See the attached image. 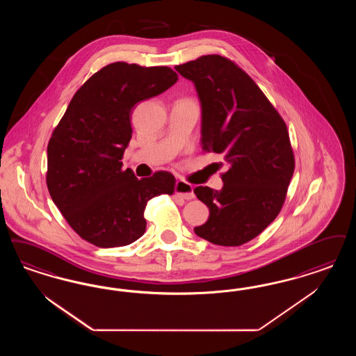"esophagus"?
I'll return each instance as SVG.
<instances>
[{"mask_svg": "<svg viewBox=\"0 0 356 356\" xmlns=\"http://www.w3.org/2000/svg\"><path fill=\"white\" fill-rule=\"evenodd\" d=\"M175 193L185 200H192L195 197L192 185L188 184L184 180H177L175 184Z\"/></svg>", "mask_w": 356, "mask_h": 356, "instance_id": "34e87169", "label": "esophagus"}]
</instances>
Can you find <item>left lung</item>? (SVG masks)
Returning <instances> with one entry per match:
<instances>
[{"instance_id": "1", "label": "left lung", "mask_w": 356, "mask_h": 356, "mask_svg": "<svg viewBox=\"0 0 356 356\" xmlns=\"http://www.w3.org/2000/svg\"><path fill=\"white\" fill-rule=\"evenodd\" d=\"M201 106V147L222 154V188L196 186L209 218L195 233L214 245L250 241L278 216L294 173L287 128L254 81L232 60L204 56L176 66Z\"/></svg>"}]
</instances>
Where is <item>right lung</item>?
<instances>
[{
    "label": "right lung",
    "instance_id": "right-lung-1",
    "mask_svg": "<svg viewBox=\"0 0 356 356\" xmlns=\"http://www.w3.org/2000/svg\"><path fill=\"white\" fill-rule=\"evenodd\" d=\"M170 67L115 62L95 72L75 95L47 145L46 183L69 225L99 248L129 245L145 232L147 202L172 195L175 177L138 179L120 161L131 140V114L177 82Z\"/></svg>",
    "mask_w": 356,
    "mask_h": 356
}]
</instances>
